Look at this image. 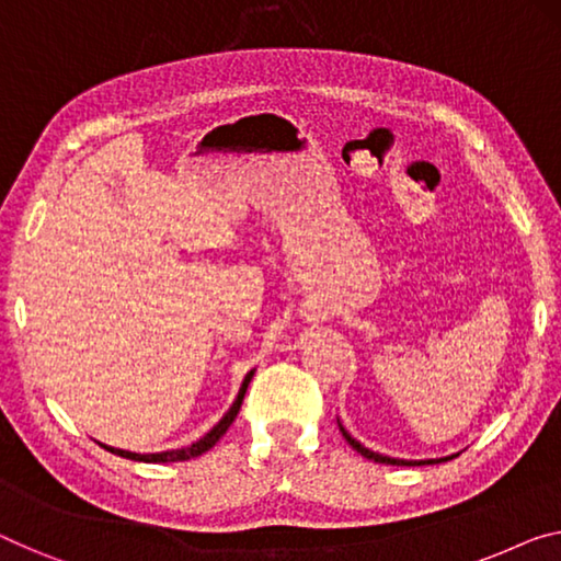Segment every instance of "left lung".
<instances>
[{
  "mask_svg": "<svg viewBox=\"0 0 561 561\" xmlns=\"http://www.w3.org/2000/svg\"><path fill=\"white\" fill-rule=\"evenodd\" d=\"M340 431H342V436H345V440L350 443V446H353L357 454L360 456H365V458H370V461H375V463H392V466H423V463H440V461H446V458H440V461H398V458H388V456H380V454H373V450H367L365 446H360V443H357L353 436H350V433L342 428L340 425Z\"/></svg>",
  "mask_w": 561,
  "mask_h": 561,
  "instance_id": "1",
  "label": "left lung"
}]
</instances>
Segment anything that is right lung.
I'll use <instances>...</instances> for the list:
<instances>
[{
  "mask_svg": "<svg viewBox=\"0 0 561 561\" xmlns=\"http://www.w3.org/2000/svg\"><path fill=\"white\" fill-rule=\"evenodd\" d=\"M252 375H254V373H249L247 378H244V386H241L237 400H233L231 411L221 417V423L216 425V428H214L211 433H206L204 438L196 440L194 446L181 448V450H163V454H130V450H121V448L103 446V443H100V446L107 448V450H111V454H115V456L130 458V461H144V463H173V461H188V458H196V456H201V454H206V450H208V448H214V446H216V440H219V438L224 436V433L229 431V425L233 423V417H237L239 408H241V400H244V396H247V388H249V380H252Z\"/></svg>",
  "mask_w": 561,
  "mask_h": 561,
  "instance_id": "1",
  "label": "right lung"
}]
</instances>
